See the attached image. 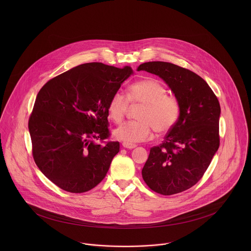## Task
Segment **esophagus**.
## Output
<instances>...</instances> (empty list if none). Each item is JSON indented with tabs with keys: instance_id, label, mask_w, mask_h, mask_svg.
Here are the masks:
<instances>
[{
	"instance_id": "1",
	"label": "esophagus",
	"mask_w": 251,
	"mask_h": 251,
	"mask_svg": "<svg viewBox=\"0 0 251 251\" xmlns=\"http://www.w3.org/2000/svg\"><path fill=\"white\" fill-rule=\"evenodd\" d=\"M123 147L126 148V149H134V148L136 147V145H135V144L126 143V142H124V143H123Z\"/></svg>"
}]
</instances>
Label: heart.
I'll return each mask as SVG.
<instances>
[{"instance_id": "1", "label": "heart", "mask_w": 251, "mask_h": 251, "mask_svg": "<svg viewBox=\"0 0 251 251\" xmlns=\"http://www.w3.org/2000/svg\"><path fill=\"white\" fill-rule=\"evenodd\" d=\"M166 88L158 81L149 78L131 84L126 96L115 92L107 104L109 118L120 124L125 119L129 103H142L137 113V121L125 123L114 130V136L126 143L150 140L152 131L164 133L176 124L179 115V100L166 94Z\"/></svg>"}]
</instances>
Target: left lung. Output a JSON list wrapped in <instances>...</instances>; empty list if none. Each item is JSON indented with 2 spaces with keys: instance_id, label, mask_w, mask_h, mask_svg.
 I'll list each match as a JSON object with an SVG mask.
<instances>
[{
  "instance_id": "1",
  "label": "left lung",
  "mask_w": 251,
  "mask_h": 251,
  "mask_svg": "<svg viewBox=\"0 0 251 251\" xmlns=\"http://www.w3.org/2000/svg\"><path fill=\"white\" fill-rule=\"evenodd\" d=\"M162 78L179 100L178 121L162 143L151 148L142 169L147 185L156 193L173 195L196 184L219 147L218 100L199 75L166 62L139 66Z\"/></svg>"
}]
</instances>
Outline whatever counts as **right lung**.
<instances>
[{"label": "right lung", "mask_w": 251, "mask_h": 251, "mask_svg": "<svg viewBox=\"0 0 251 251\" xmlns=\"http://www.w3.org/2000/svg\"><path fill=\"white\" fill-rule=\"evenodd\" d=\"M132 73L102 63H87L52 79L40 89L29 118L33 157L60 188L82 193L97 186L120 151L107 141V104Z\"/></svg>", "instance_id": "right-lung-1"}]
</instances>
